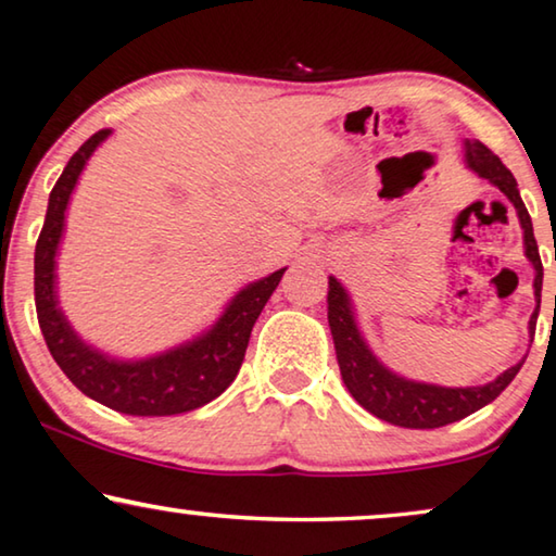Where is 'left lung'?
<instances>
[{
    "label": "left lung",
    "mask_w": 556,
    "mask_h": 556,
    "mask_svg": "<svg viewBox=\"0 0 556 556\" xmlns=\"http://www.w3.org/2000/svg\"><path fill=\"white\" fill-rule=\"evenodd\" d=\"M466 161L481 178H489V181L514 203L516 214H519L523 229V247H527L529 262L534 264L536 269V309L529 319V332L531 338H534L539 302H542L544 267L542 256H539L531 216L519 197V189H516V178L511 176V170L504 166L498 155L491 153L486 146L479 143V140H466ZM327 319H330L334 353H338V365L350 395H353L365 410H370L372 416L401 428H441L471 416V413L483 408V405L496 401V397L502 395V390L509 386L523 365L521 359L519 365H514L506 372L498 375L494 382L479 388H438L426 386V382L397 378L395 372H390L388 367H382L378 359H375V355L367 350L365 340L359 338L353 307H350V296L334 277H330V289H327Z\"/></svg>",
    "instance_id": "left-lung-1"
}]
</instances>
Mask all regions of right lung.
<instances>
[{"label": "right lung", "mask_w": 556, "mask_h": 556, "mask_svg": "<svg viewBox=\"0 0 556 556\" xmlns=\"http://www.w3.org/2000/svg\"><path fill=\"white\" fill-rule=\"evenodd\" d=\"M111 136V128L98 130L77 148L54 184L47 203L45 226L35 247V307L47 348L60 370L92 401L128 416H176L197 410L214 401L237 378L252 338V327L264 304L275 292L285 269L264 277L233 296L222 319L199 340L159 357L118 363L85 345L70 330L54 294V254L65 226V208L77 176L92 151Z\"/></svg>", "instance_id": "add662e5"}]
</instances>
